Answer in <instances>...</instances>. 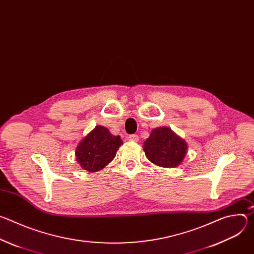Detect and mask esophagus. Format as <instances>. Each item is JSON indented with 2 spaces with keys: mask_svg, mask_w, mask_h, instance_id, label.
<instances>
[{
  "mask_svg": "<svg viewBox=\"0 0 254 254\" xmlns=\"http://www.w3.org/2000/svg\"><path fill=\"white\" fill-rule=\"evenodd\" d=\"M128 140L129 141H137L138 136L136 134H130V135H128Z\"/></svg>",
  "mask_w": 254,
  "mask_h": 254,
  "instance_id": "obj_1",
  "label": "esophagus"
}]
</instances>
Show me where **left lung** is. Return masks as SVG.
<instances>
[{"label":"left lung","instance_id":"8db88e82","mask_svg":"<svg viewBox=\"0 0 254 254\" xmlns=\"http://www.w3.org/2000/svg\"><path fill=\"white\" fill-rule=\"evenodd\" d=\"M188 143L170 127H161L152 130L143 142V152L155 165L163 168H175L187 155Z\"/></svg>","mask_w":254,"mask_h":254}]
</instances>
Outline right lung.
Segmentation results:
<instances>
[{"label":"right lung","mask_w":254,"mask_h":254,"mask_svg":"<svg viewBox=\"0 0 254 254\" xmlns=\"http://www.w3.org/2000/svg\"><path fill=\"white\" fill-rule=\"evenodd\" d=\"M123 144L120 135H114L105 127L96 126L77 144L75 157L80 167L89 173L110 164Z\"/></svg>","instance_id":"add662e5"}]
</instances>
